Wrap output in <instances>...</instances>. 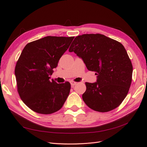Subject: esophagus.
Listing matches in <instances>:
<instances>
[{
    "label": "esophagus",
    "mask_w": 147,
    "mask_h": 147,
    "mask_svg": "<svg viewBox=\"0 0 147 147\" xmlns=\"http://www.w3.org/2000/svg\"><path fill=\"white\" fill-rule=\"evenodd\" d=\"M70 84H71V86H75V84H77V82H74V81H70Z\"/></svg>",
    "instance_id": "obj_1"
}]
</instances>
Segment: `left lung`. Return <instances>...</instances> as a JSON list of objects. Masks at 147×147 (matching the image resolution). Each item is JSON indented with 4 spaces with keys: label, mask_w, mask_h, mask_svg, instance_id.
Listing matches in <instances>:
<instances>
[{
    "label": "left lung",
    "mask_w": 147,
    "mask_h": 147,
    "mask_svg": "<svg viewBox=\"0 0 147 147\" xmlns=\"http://www.w3.org/2000/svg\"><path fill=\"white\" fill-rule=\"evenodd\" d=\"M69 51L81 57L87 69L97 75L96 82L85 83L82 95L85 104L99 112L118 107L129 90L133 70L122 44L100 34H83L75 38Z\"/></svg>",
    "instance_id": "8db88e82"
}]
</instances>
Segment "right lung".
Segmentation results:
<instances>
[{
    "label": "right lung",
    "instance_id": "add662e5",
    "mask_svg": "<svg viewBox=\"0 0 147 147\" xmlns=\"http://www.w3.org/2000/svg\"><path fill=\"white\" fill-rule=\"evenodd\" d=\"M74 37L47 36L28 43L18 60L15 74L21 100L38 113L60 110L69 94L70 84L50 80L61 57Z\"/></svg>",
    "mask_w": 147,
    "mask_h": 147
}]
</instances>
